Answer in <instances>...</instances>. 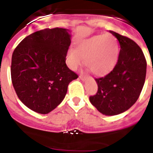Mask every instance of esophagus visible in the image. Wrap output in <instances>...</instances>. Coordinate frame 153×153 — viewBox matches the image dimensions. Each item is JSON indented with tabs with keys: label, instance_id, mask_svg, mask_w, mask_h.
Wrapping results in <instances>:
<instances>
[{
	"label": "esophagus",
	"instance_id": "obj_1",
	"mask_svg": "<svg viewBox=\"0 0 153 153\" xmlns=\"http://www.w3.org/2000/svg\"><path fill=\"white\" fill-rule=\"evenodd\" d=\"M79 78H80L81 80H82V81H85L86 80V77L84 76V75H81L80 76H79Z\"/></svg>",
	"mask_w": 153,
	"mask_h": 153
}]
</instances>
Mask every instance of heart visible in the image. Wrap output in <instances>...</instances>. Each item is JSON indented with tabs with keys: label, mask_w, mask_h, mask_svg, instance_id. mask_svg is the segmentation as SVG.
I'll return each mask as SVG.
<instances>
[{
	"label": "heart",
	"mask_w": 153,
	"mask_h": 153,
	"mask_svg": "<svg viewBox=\"0 0 153 153\" xmlns=\"http://www.w3.org/2000/svg\"><path fill=\"white\" fill-rule=\"evenodd\" d=\"M118 40L111 34L95 35L76 43L75 49L68 51L66 61L75 70L85 59L86 66L95 75L102 76L113 69L119 58Z\"/></svg>",
	"instance_id": "obj_1"
}]
</instances>
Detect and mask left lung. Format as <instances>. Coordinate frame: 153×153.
<instances>
[{
	"mask_svg": "<svg viewBox=\"0 0 153 153\" xmlns=\"http://www.w3.org/2000/svg\"><path fill=\"white\" fill-rule=\"evenodd\" d=\"M120 45L113 70L95 78L98 91L89 97L91 104L105 115L123 113L139 99L146 75V60L142 49L132 39L110 30Z\"/></svg>",
	"mask_w": 153,
	"mask_h": 153,
	"instance_id": "left-lung-1",
	"label": "left lung"
}]
</instances>
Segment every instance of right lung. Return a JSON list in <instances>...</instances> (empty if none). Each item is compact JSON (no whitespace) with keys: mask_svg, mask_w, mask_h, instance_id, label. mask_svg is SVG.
<instances>
[{"mask_svg":"<svg viewBox=\"0 0 153 153\" xmlns=\"http://www.w3.org/2000/svg\"><path fill=\"white\" fill-rule=\"evenodd\" d=\"M71 34L65 28L38 30L14 49L10 75L16 94L24 105L48 114L63 101L78 75L65 63Z\"/></svg>","mask_w":153,"mask_h":153,"instance_id":"right-lung-1","label":"right lung"}]
</instances>
